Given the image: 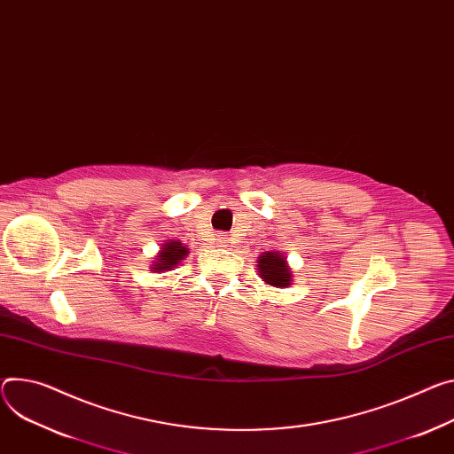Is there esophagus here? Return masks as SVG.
<instances>
[{"instance_id": "34e87169", "label": "esophagus", "mask_w": 454, "mask_h": 454, "mask_svg": "<svg viewBox=\"0 0 454 454\" xmlns=\"http://www.w3.org/2000/svg\"><path fill=\"white\" fill-rule=\"evenodd\" d=\"M217 244L221 246V248H226V246L230 244V237H228V235H224V233L217 235Z\"/></svg>"}]
</instances>
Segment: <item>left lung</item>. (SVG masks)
<instances>
[{"mask_svg":"<svg viewBox=\"0 0 454 454\" xmlns=\"http://www.w3.org/2000/svg\"><path fill=\"white\" fill-rule=\"evenodd\" d=\"M259 277L271 287H287L292 284V268L278 252H262L257 259Z\"/></svg>","mask_w":454,"mask_h":454,"instance_id":"left-lung-1","label":"left lung"}]
</instances>
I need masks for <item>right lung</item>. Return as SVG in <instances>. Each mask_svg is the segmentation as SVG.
Segmentation results:
<instances>
[{
	"label": "right lung",
	"mask_w": 454,
	"mask_h": 454,
	"mask_svg": "<svg viewBox=\"0 0 454 454\" xmlns=\"http://www.w3.org/2000/svg\"><path fill=\"white\" fill-rule=\"evenodd\" d=\"M188 254H190V250L186 248V246L181 240H167V242L160 246V250L155 255V261H152L150 268L155 273L170 271V270L177 268V264L181 261H184Z\"/></svg>",
	"instance_id": "obj_1"
}]
</instances>
